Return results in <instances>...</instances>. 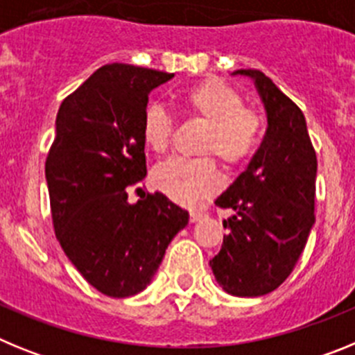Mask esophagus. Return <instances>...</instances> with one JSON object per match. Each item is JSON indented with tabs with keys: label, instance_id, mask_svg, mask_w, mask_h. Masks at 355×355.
<instances>
[{
	"label": "esophagus",
	"instance_id": "34e87169",
	"mask_svg": "<svg viewBox=\"0 0 355 355\" xmlns=\"http://www.w3.org/2000/svg\"><path fill=\"white\" fill-rule=\"evenodd\" d=\"M202 216H205L202 211H190V222H199Z\"/></svg>",
	"mask_w": 355,
	"mask_h": 355
}]
</instances>
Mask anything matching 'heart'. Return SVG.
<instances>
[{"mask_svg": "<svg viewBox=\"0 0 355 355\" xmlns=\"http://www.w3.org/2000/svg\"><path fill=\"white\" fill-rule=\"evenodd\" d=\"M180 105L184 115L206 126L199 144L200 155H213L224 167L238 168L258 153L265 135V117L243 105V97L233 85L206 78L181 94ZM140 131L146 147L163 153L171 142L174 121L167 110L155 103L144 112ZM150 181L156 190L181 205H193L220 188L216 163L209 156L159 162L150 172Z\"/></svg>", "mask_w": 355, "mask_h": 355, "instance_id": "obj_1", "label": "heart"}]
</instances>
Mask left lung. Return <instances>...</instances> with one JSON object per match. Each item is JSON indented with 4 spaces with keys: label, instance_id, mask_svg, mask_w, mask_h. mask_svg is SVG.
I'll list each match as a JSON object with an SVG mask.
<instances>
[{
    "label": "left lung",
    "instance_id": "1",
    "mask_svg": "<svg viewBox=\"0 0 355 355\" xmlns=\"http://www.w3.org/2000/svg\"><path fill=\"white\" fill-rule=\"evenodd\" d=\"M234 74L254 80L268 128L249 167L215 200L234 213L209 266L227 293L259 297L286 281L311 233L316 153L302 110L270 78L258 69Z\"/></svg>",
    "mask_w": 355,
    "mask_h": 355
}]
</instances>
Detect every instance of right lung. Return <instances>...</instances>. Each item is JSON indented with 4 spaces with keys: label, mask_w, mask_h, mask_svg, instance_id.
<instances>
[{
    "label": "right lung",
    "mask_w": 355,
    "mask_h": 355,
    "mask_svg": "<svg viewBox=\"0 0 355 355\" xmlns=\"http://www.w3.org/2000/svg\"><path fill=\"white\" fill-rule=\"evenodd\" d=\"M174 74L128 64L97 69L62 101L46 158L55 234L97 291L124 299L155 277L187 209L163 193L128 202L146 178L142 115L149 92Z\"/></svg>",
    "instance_id": "add662e5"
}]
</instances>
